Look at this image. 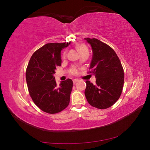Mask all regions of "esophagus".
Masks as SVG:
<instances>
[{
  "label": "esophagus",
  "instance_id": "esophagus-1",
  "mask_svg": "<svg viewBox=\"0 0 150 150\" xmlns=\"http://www.w3.org/2000/svg\"><path fill=\"white\" fill-rule=\"evenodd\" d=\"M79 81V79H73V83L75 84L76 83H77V82H78Z\"/></svg>",
  "mask_w": 150,
  "mask_h": 150
}]
</instances>
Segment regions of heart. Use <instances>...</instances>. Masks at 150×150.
Wrapping results in <instances>:
<instances>
[{"label": "heart", "instance_id": "heart-1", "mask_svg": "<svg viewBox=\"0 0 150 150\" xmlns=\"http://www.w3.org/2000/svg\"><path fill=\"white\" fill-rule=\"evenodd\" d=\"M78 49H79V51L81 52H83L84 51H88V47L86 46L84 44H80L79 45H78V46H77ZM67 56V52L65 51L64 53H63V58H66ZM79 73V71H78V68L76 66H72L71 68L69 70V74L71 75H78Z\"/></svg>", "mask_w": 150, "mask_h": 150}]
</instances>
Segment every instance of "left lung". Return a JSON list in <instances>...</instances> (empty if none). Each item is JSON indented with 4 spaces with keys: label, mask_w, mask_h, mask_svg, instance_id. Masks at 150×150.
Instances as JSON below:
<instances>
[{
    "label": "left lung",
    "mask_w": 150,
    "mask_h": 150,
    "mask_svg": "<svg viewBox=\"0 0 150 150\" xmlns=\"http://www.w3.org/2000/svg\"><path fill=\"white\" fill-rule=\"evenodd\" d=\"M92 47L90 64L96 76V84L86 81L85 96L90 105L101 110L112 106L118 100L123 88L124 70L116 53L110 46L100 40L84 38Z\"/></svg>",
    "instance_id": "obj_1"
}]
</instances>
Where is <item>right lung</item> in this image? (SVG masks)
Returning a JSON list of instances; mask_svg holds the SVG:
<instances>
[{"instance_id":"right-lung-1","label":"right lung","mask_w":150,"mask_h":150,"mask_svg":"<svg viewBox=\"0 0 150 150\" xmlns=\"http://www.w3.org/2000/svg\"><path fill=\"white\" fill-rule=\"evenodd\" d=\"M69 42L48 43L31 56L27 67L25 78L30 96L42 111L56 114L69 105L73 83L71 79L57 86L54 74L61 65V51Z\"/></svg>"}]
</instances>
